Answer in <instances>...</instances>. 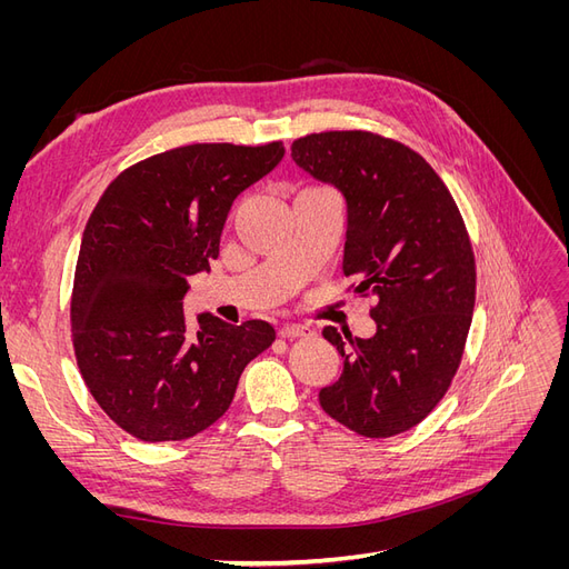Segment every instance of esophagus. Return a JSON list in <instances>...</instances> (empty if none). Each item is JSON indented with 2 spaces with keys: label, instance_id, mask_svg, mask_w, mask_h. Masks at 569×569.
I'll use <instances>...</instances> for the list:
<instances>
[{
  "label": "esophagus",
  "instance_id": "34e87169",
  "mask_svg": "<svg viewBox=\"0 0 569 569\" xmlns=\"http://www.w3.org/2000/svg\"><path fill=\"white\" fill-rule=\"evenodd\" d=\"M313 330L308 325H282L280 337L282 339H299V337H311Z\"/></svg>",
  "mask_w": 569,
  "mask_h": 569
}]
</instances>
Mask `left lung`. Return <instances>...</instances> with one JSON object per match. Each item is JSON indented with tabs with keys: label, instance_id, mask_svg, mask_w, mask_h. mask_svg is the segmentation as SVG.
I'll return each instance as SVG.
<instances>
[{
	"label": "left lung",
	"instance_id": "1",
	"mask_svg": "<svg viewBox=\"0 0 569 569\" xmlns=\"http://www.w3.org/2000/svg\"><path fill=\"white\" fill-rule=\"evenodd\" d=\"M291 159L347 199L341 270L375 297L370 339L325 327L343 372L318 399L360 437L422 422L449 391L475 311V253L449 187L418 151L366 130L295 140Z\"/></svg>",
	"mask_w": 569,
	"mask_h": 569
}]
</instances>
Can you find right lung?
I'll return each instance as SVG.
<instances>
[{
	"instance_id": "add662e5",
	"label": "right lung",
	"mask_w": 569,
	"mask_h": 569,
	"mask_svg": "<svg viewBox=\"0 0 569 569\" xmlns=\"http://www.w3.org/2000/svg\"><path fill=\"white\" fill-rule=\"evenodd\" d=\"M282 157V142L187 144L126 168L97 201L76 266L73 349L99 408L134 439L203 432L274 341L266 320L201 313L189 327L182 299L218 258L232 201Z\"/></svg>"
}]
</instances>
